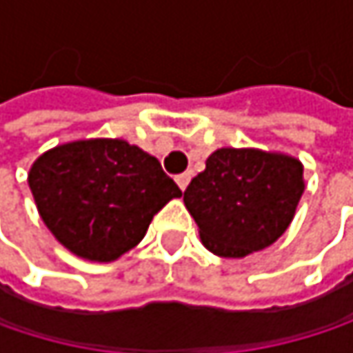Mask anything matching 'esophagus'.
I'll return each instance as SVG.
<instances>
[{"label": "esophagus", "mask_w": 353, "mask_h": 353, "mask_svg": "<svg viewBox=\"0 0 353 353\" xmlns=\"http://www.w3.org/2000/svg\"><path fill=\"white\" fill-rule=\"evenodd\" d=\"M177 185H179V190L183 192L185 188H188V183H190V174H179V176L176 177Z\"/></svg>", "instance_id": "esophagus-1"}]
</instances>
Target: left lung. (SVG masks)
Segmentation results:
<instances>
[{"label": "left lung", "mask_w": 353, "mask_h": 353, "mask_svg": "<svg viewBox=\"0 0 353 353\" xmlns=\"http://www.w3.org/2000/svg\"><path fill=\"white\" fill-rule=\"evenodd\" d=\"M303 172V163L286 153L216 149L183 192L202 245L219 257L239 259L276 243L296 214Z\"/></svg>", "instance_id": "left-lung-1"}]
</instances>
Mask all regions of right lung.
Returning <instances> with one entry per match:
<instances>
[{"mask_svg": "<svg viewBox=\"0 0 353 353\" xmlns=\"http://www.w3.org/2000/svg\"><path fill=\"white\" fill-rule=\"evenodd\" d=\"M38 214L73 255L110 263L145 237L181 190L124 139H81L44 151L28 172Z\"/></svg>", "mask_w": 353, "mask_h": 353, "instance_id": "add662e5", "label": "right lung"}]
</instances>
